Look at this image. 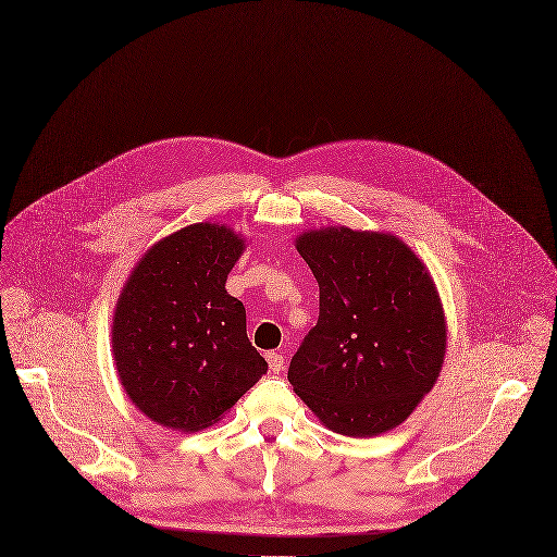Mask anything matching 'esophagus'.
I'll return each mask as SVG.
<instances>
[{"mask_svg":"<svg viewBox=\"0 0 557 557\" xmlns=\"http://www.w3.org/2000/svg\"><path fill=\"white\" fill-rule=\"evenodd\" d=\"M267 360H269V369L273 374L284 372V356L280 351H267Z\"/></svg>","mask_w":557,"mask_h":557,"instance_id":"1","label":"esophagus"}]
</instances>
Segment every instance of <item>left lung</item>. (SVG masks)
<instances>
[{"label": "left lung", "instance_id": "left-lung-1", "mask_svg": "<svg viewBox=\"0 0 557 557\" xmlns=\"http://www.w3.org/2000/svg\"><path fill=\"white\" fill-rule=\"evenodd\" d=\"M295 247L319 284V321L290 360L293 392L347 437L400 426L446 356L448 323L426 264L392 232L308 230Z\"/></svg>", "mask_w": 557, "mask_h": 557}]
</instances>
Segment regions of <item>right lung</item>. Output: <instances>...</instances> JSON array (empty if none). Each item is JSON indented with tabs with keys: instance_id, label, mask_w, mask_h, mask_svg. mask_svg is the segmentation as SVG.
I'll list each match as a JSON object with an SVG mask.
<instances>
[{
	"instance_id": "right-lung-1",
	"label": "right lung",
	"mask_w": 557,
	"mask_h": 557,
	"mask_svg": "<svg viewBox=\"0 0 557 557\" xmlns=\"http://www.w3.org/2000/svg\"><path fill=\"white\" fill-rule=\"evenodd\" d=\"M245 249L232 227L195 223L148 247L126 277L111 351L126 396L148 420L203 431L267 374L245 306L225 288Z\"/></svg>"
}]
</instances>
